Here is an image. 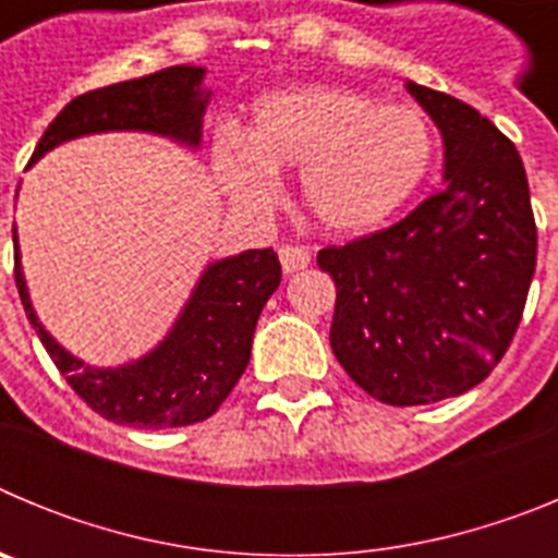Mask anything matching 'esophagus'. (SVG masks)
I'll use <instances>...</instances> for the list:
<instances>
[{
  "label": "esophagus",
  "mask_w": 558,
  "mask_h": 558,
  "mask_svg": "<svg viewBox=\"0 0 558 558\" xmlns=\"http://www.w3.org/2000/svg\"><path fill=\"white\" fill-rule=\"evenodd\" d=\"M279 263H282L284 274H299L310 265V254L304 248H295V245H282L279 248Z\"/></svg>",
  "instance_id": "obj_1"
}]
</instances>
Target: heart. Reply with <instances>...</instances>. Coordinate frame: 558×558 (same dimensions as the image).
Masks as SVG:
<instances>
[{"mask_svg": "<svg viewBox=\"0 0 558 558\" xmlns=\"http://www.w3.org/2000/svg\"><path fill=\"white\" fill-rule=\"evenodd\" d=\"M436 156L425 113L363 92L307 86L256 102L248 131L226 128L211 145V175L234 209L265 211L276 170L302 167L299 195L329 234L386 226L422 190Z\"/></svg>", "mask_w": 558, "mask_h": 558, "instance_id": "1", "label": "heart"}]
</instances>
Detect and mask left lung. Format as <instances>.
<instances>
[{
	"label": "left lung",
	"instance_id": "left-lung-1",
	"mask_svg": "<svg viewBox=\"0 0 558 558\" xmlns=\"http://www.w3.org/2000/svg\"><path fill=\"white\" fill-rule=\"evenodd\" d=\"M445 142V190L377 234L318 251L335 279L329 343L368 397L430 405L489 377L536 268L520 153L466 102L405 81Z\"/></svg>",
	"mask_w": 558,
	"mask_h": 558
}]
</instances>
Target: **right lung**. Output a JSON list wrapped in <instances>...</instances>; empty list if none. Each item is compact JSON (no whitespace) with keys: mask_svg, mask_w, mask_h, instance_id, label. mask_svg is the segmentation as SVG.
I'll return each instance as SVG.
<instances>
[{"mask_svg":"<svg viewBox=\"0 0 558 558\" xmlns=\"http://www.w3.org/2000/svg\"><path fill=\"white\" fill-rule=\"evenodd\" d=\"M204 77V66L181 63L75 97L49 122L29 165L63 142L117 131L153 133L198 150L204 113L211 100ZM13 245L24 313L49 357L56 360L58 372L102 418L147 430L195 425L218 411L236 379L243 377L259 313L282 282V265L274 248H251L215 259L198 276L170 332L150 352L122 366H92L63 349L38 322L24 279L16 229Z\"/></svg>","mask_w":558,"mask_h":558,"instance_id":"add662e5","label":"right lung"}]
</instances>
